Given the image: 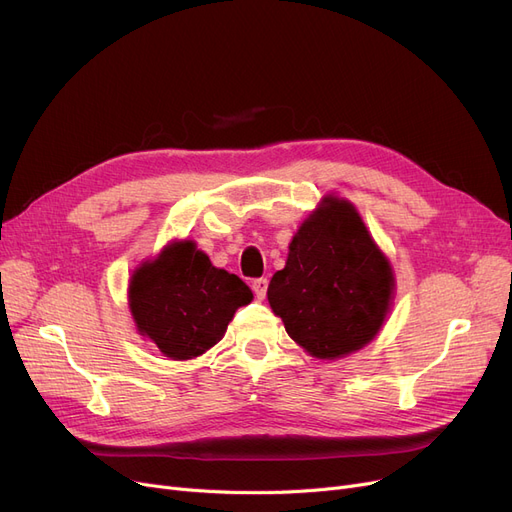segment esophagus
<instances>
[{
	"mask_svg": "<svg viewBox=\"0 0 512 512\" xmlns=\"http://www.w3.org/2000/svg\"><path fill=\"white\" fill-rule=\"evenodd\" d=\"M253 291H255V297L257 299H263L268 293V278H257L253 280Z\"/></svg>",
	"mask_w": 512,
	"mask_h": 512,
	"instance_id": "1",
	"label": "esophagus"
}]
</instances>
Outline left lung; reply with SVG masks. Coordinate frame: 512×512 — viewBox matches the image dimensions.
I'll list each match as a JSON object with an SVG mask.
<instances>
[{
	"label": "left lung",
	"mask_w": 512,
	"mask_h": 512,
	"mask_svg": "<svg viewBox=\"0 0 512 512\" xmlns=\"http://www.w3.org/2000/svg\"><path fill=\"white\" fill-rule=\"evenodd\" d=\"M396 280L388 257L356 206L325 196L299 225L268 301L289 337L320 361L373 342L392 308Z\"/></svg>",
	"instance_id": "8db88e82"
}]
</instances>
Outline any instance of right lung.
Masks as SVG:
<instances>
[{
	"label": "right lung",
	"mask_w": 512,
	"mask_h": 512,
	"mask_svg": "<svg viewBox=\"0 0 512 512\" xmlns=\"http://www.w3.org/2000/svg\"><path fill=\"white\" fill-rule=\"evenodd\" d=\"M253 293L236 276L215 268L194 240H173L143 261L128 280V308L139 335L173 361L213 348L236 310Z\"/></svg>",
	"instance_id": "obj_1"
}]
</instances>
